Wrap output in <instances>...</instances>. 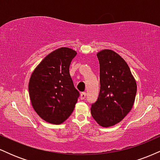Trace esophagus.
Here are the masks:
<instances>
[{
	"mask_svg": "<svg viewBox=\"0 0 160 160\" xmlns=\"http://www.w3.org/2000/svg\"><path fill=\"white\" fill-rule=\"evenodd\" d=\"M86 97V92H82L81 94H80V99L81 100H83V99H85Z\"/></svg>",
	"mask_w": 160,
	"mask_h": 160,
	"instance_id": "obj_1",
	"label": "esophagus"
}]
</instances>
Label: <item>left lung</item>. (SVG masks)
I'll return each mask as SVG.
<instances>
[{"label":"left lung","mask_w":160,"mask_h":160,"mask_svg":"<svg viewBox=\"0 0 160 160\" xmlns=\"http://www.w3.org/2000/svg\"><path fill=\"white\" fill-rule=\"evenodd\" d=\"M100 65V92L91 113L97 123L110 127L119 123L133 107L137 84L123 58L111 49L97 53Z\"/></svg>","instance_id":"left-lung-1"}]
</instances>
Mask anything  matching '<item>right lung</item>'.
Wrapping results in <instances>:
<instances>
[{
  "mask_svg": "<svg viewBox=\"0 0 160 160\" xmlns=\"http://www.w3.org/2000/svg\"><path fill=\"white\" fill-rule=\"evenodd\" d=\"M76 55L71 48L57 49L47 55L31 75L28 92L32 105L46 122L61 124L74 111L80 94L69 67Z\"/></svg>",
  "mask_w": 160,
  "mask_h": 160,
  "instance_id": "add662e5",
  "label": "right lung"
}]
</instances>
